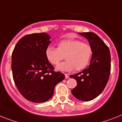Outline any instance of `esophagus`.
I'll list each match as a JSON object with an SVG mask.
<instances>
[{
  "label": "esophagus",
  "mask_w": 122,
  "mask_h": 122,
  "mask_svg": "<svg viewBox=\"0 0 122 122\" xmlns=\"http://www.w3.org/2000/svg\"><path fill=\"white\" fill-rule=\"evenodd\" d=\"M65 77L66 79H67V78H69V75H68V74H65Z\"/></svg>",
  "instance_id": "obj_1"
}]
</instances>
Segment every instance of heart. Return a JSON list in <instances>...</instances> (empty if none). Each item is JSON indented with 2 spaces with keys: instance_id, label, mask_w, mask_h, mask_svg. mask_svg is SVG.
Returning <instances> with one entry per match:
<instances>
[{
  "instance_id": "heart-1",
  "label": "heart",
  "mask_w": 122,
  "mask_h": 122,
  "mask_svg": "<svg viewBox=\"0 0 122 122\" xmlns=\"http://www.w3.org/2000/svg\"><path fill=\"white\" fill-rule=\"evenodd\" d=\"M92 54L93 49L90 44L72 39L60 41L58 48L49 45L45 51L47 60L55 65L65 56L66 61L56 67V70L61 72H71L75 68L77 70L83 69L88 65Z\"/></svg>"
}]
</instances>
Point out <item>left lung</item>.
I'll return each instance as SVG.
<instances>
[{
  "instance_id": "1",
  "label": "left lung",
  "mask_w": 122,
  "mask_h": 122,
  "mask_svg": "<svg viewBox=\"0 0 122 122\" xmlns=\"http://www.w3.org/2000/svg\"><path fill=\"white\" fill-rule=\"evenodd\" d=\"M78 34L85 37L92 47L93 54L88 67L81 72L70 75L77 80V85L71 92L77 99L90 101L98 97L108 82L111 68V57L108 47L97 34L83 32Z\"/></svg>"
}]
</instances>
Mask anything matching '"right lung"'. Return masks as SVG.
I'll return each instance as SVG.
<instances>
[{
	"mask_svg": "<svg viewBox=\"0 0 122 122\" xmlns=\"http://www.w3.org/2000/svg\"><path fill=\"white\" fill-rule=\"evenodd\" d=\"M46 33L27 35L16 44L12 55V71L17 88L24 98L34 103L49 100L64 74L54 71L45 55L50 44Z\"/></svg>",
	"mask_w": 122,
	"mask_h": 122,
	"instance_id": "add662e5",
	"label": "right lung"
}]
</instances>
